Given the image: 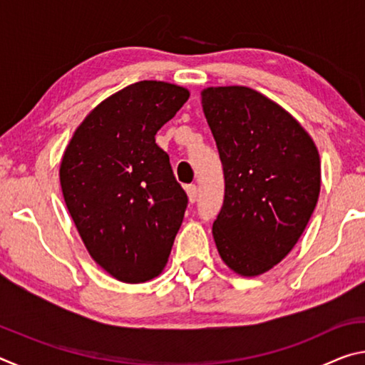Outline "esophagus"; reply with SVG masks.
Segmentation results:
<instances>
[{
	"instance_id": "1",
	"label": "esophagus",
	"mask_w": 365,
	"mask_h": 365,
	"mask_svg": "<svg viewBox=\"0 0 365 365\" xmlns=\"http://www.w3.org/2000/svg\"><path fill=\"white\" fill-rule=\"evenodd\" d=\"M185 190H187L188 201H190V202H195L196 197H197V188H196V185H187V187H185Z\"/></svg>"
}]
</instances>
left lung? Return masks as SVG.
<instances>
[{
  "label": "left lung",
  "mask_w": 365,
  "mask_h": 365,
  "mask_svg": "<svg viewBox=\"0 0 365 365\" xmlns=\"http://www.w3.org/2000/svg\"><path fill=\"white\" fill-rule=\"evenodd\" d=\"M201 104L225 178L215 246L235 274L261 275L293 250L316 209L319 151L292 114L248 86H211Z\"/></svg>",
  "instance_id": "left-lung-1"
}]
</instances>
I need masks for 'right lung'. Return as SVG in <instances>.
Wrapping results in <instances>:
<instances>
[{"label":"right lung","mask_w":365,"mask_h":365,"mask_svg":"<svg viewBox=\"0 0 365 365\" xmlns=\"http://www.w3.org/2000/svg\"><path fill=\"white\" fill-rule=\"evenodd\" d=\"M188 90L143 80L117 91L73 132L61 160L66 206L90 256L125 283L168 264L188 197L154 140Z\"/></svg>","instance_id":"1"}]
</instances>
